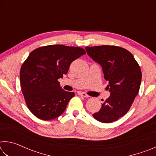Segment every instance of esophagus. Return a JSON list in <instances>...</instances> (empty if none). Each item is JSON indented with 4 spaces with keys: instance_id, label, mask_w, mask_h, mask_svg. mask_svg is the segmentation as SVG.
Listing matches in <instances>:
<instances>
[{
    "instance_id": "obj_1",
    "label": "esophagus",
    "mask_w": 156,
    "mask_h": 156,
    "mask_svg": "<svg viewBox=\"0 0 156 156\" xmlns=\"http://www.w3.org/2000/svg\"><path fill=\"white\" fill-rule=\"evenodd\" d=\"M78 95L79 96H81L84 98H89V97L87 94L84 93V92H78Z\"/></svg>"
}]
</instances>
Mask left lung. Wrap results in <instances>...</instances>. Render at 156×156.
<instances>
[{"label":"left lung","instance_id":"1","mask_svg":"<svg viewBox=\"0 0 156 156\" xmlns=\"http://www.w3.org/2000/svg\"><path fill=\"white\" fill-rule=\"evenodd\" d=\"M87 53L101 65L104 78L109 82L107 89L110 96L98 112L93 114L99 122L110 123L127 113L138 94L142 72L140 67L128 50L113 45L86 47Z\"/></svg>","mask_w":156,"mask_h":156}]
</instances>
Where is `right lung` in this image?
Listing matches in <instances>:
<instances>
[{
	"instance_id": "add662e5",
	"label": "right lung",
	"mask_w": 156,
	"mask_h": 156,
	"mask_svg": "<svg viewBox=\"0 0 156 156\" xmlns=\"http://www.w3.org/2000/svg\"><path fill=\"white\" fill-rule=\"evenodd\" d=\"M80 47L54 44L31 51L21 66L20 86L26 105L39 119L49 120L65 112L73 92L63 90L58 80L73 60L85 54Z\"/></svg>"
}]
</instances>
